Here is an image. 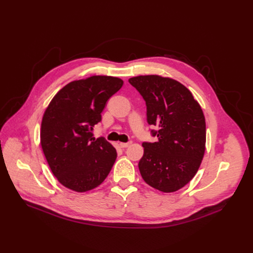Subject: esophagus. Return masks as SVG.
<instances>
[{"label": "esophagus", "instance_id": "esophagus-1", "mask_svg": "<svg viewBox=\"0 0 253 253\" xmlns=\"http://www.w3.org/2000/svg\"><path fill=\"white\" fill-rule=\"evenodd\" d=\"M131 144V142H120V147H121L122 149H125V148H128L129 145Z\"/></svg>", "mask_w": 253, "mask_h": 253}]
</instances>
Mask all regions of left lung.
I'll return each mask as SVG.
<instances>
[{
  "instance_id": "obj_1",
  "label": "left lung",
  "mask_w": 253,
  "mask_h": 253,
  "mask_svg": "<svg viewBox=\"0 0 253 253\" xmlns=\"http://www.w3.org/2000/svg\"><path fill=\"white\" fill-rule=\"evenodd\" d=\"M147 104L156 142H143L138 168L143 180L163 193L176 192L196 175L205 153L206 123L191 91L157 75L129 79Z\"/></svg>"
}]
</instances>
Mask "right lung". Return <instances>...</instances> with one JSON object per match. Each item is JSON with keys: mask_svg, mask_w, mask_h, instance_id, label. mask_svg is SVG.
Returning <instances> with one entry per match:
<instances>
[{"mask_svg": "<svg viewBox=\"0 0 253 253\" xmlns=\"http://www.w3.org/2000/svg\"><path fill=\"white\" fill-rule=\"evenodd\" d=\"M123 86L121 79L92 76L65 85L52 98L41 124V145L57 180L72 191L95 189L109 175L117 152L92 130L106 101Z\"/></svg>", "mask_w": 253, "mask_h": 253, "instance_id": "right-lung-1", "label": "right lung"}]
</instances>
